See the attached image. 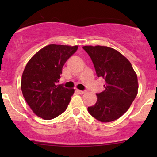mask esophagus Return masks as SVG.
Returning <instances> with one entry per match:
<instances>
[{
  "instance_id": "esophagus-1",
  "label": "esophagus",
  "mask_w": 157,
  "mask_h": 157,
  "mask_svg": "<svg viewBox=\"0 0 157 157\" xmlns=\"http://www.w3.org/2000/svg\"><path fill=\"white\" fill-rule=\"evenodd\" d=\"M76 91H77V92L80 94H85L86 92V91H81V90H79V89H77Z\"/></svg>"
}]
</instances>
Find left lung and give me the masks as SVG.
Returning <instances> with one entry per match:
<instances>
[{
  "label": "left lung",
  "instance_id": "8db88e82",
  "mask_svg": "<svg viewBox=\"0 0 157 157\" xmlns=\"http://www.w3.org/2000/svg\"><path fill=\"white\" fill-rule=\"evenodd\" d=\"M98 77L105 81L97 102L88 108L93 117L102 122L117 120L125 113L138 92L137 76L131 63L122 54L107 46H83Z\"/></svg>",
  "mask_w": 157,
  "mask_h": 157
}]
</instances>
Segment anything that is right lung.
<instances>
[{"instance_id": "right-lung-1", "label": "right lung", "mask_w": 157, "mask_h": 157, "mask_svg": "<svg viewBox=\"0 0 157 157\" xmlns=\"http://www.w3.org/2000/svg\"><path fill=\"white\" fill-rule=\"evenodd\" d=\"M78 46L51 44L30 59L21 78L23 97L33 112L44 120H52L67 109L75 90L57 85L65 63Z\"/></svg>"}]
</instances>
